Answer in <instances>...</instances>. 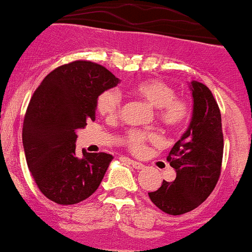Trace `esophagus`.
<instances>
[{
	"mask_svg": "<svg viewBox=\"0 0 252 252\" xmlns=\"http://www.w3.org/2000/svg\"><path fill=\"white\" fill-rule=\"evenodd\" d=\"M130 163L132 165V167H135L136 170H142V168H145V165L141 162H138V161H133V160H130Z\"/></svg>",
	"mask_w": 252,
	"mask_h": 252,
	"instance_id": "1",
	"label": "esophagus"
}]
</instances>
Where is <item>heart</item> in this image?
Returning <instances> with one entry per match:
<instances>
[{
  "instance_id": "obj_1",
  "label": "heart",
  "mask_w": 252,
  "mask_h": 252,
  "mask_svg": "<svg viewBox=\"0 0 252 252\" xmlns=\"http://www.w3.org/2000/svg\"><path fill=\"white\" fill-rule=\"evenodd\" d=\"M133 96L146 101L156 107V117L166 128L175 130L188 121L191 114L190 103L186 98L175 94L171 85L158 78L138 81L131 87ZM121 96L115 90H105L96 98V110L105 119L114 120L121 111ZM152 132L141 130H128L124 135V144L133 154H142L149 141L155 140Z\"/></svg>"
}]
</instances>
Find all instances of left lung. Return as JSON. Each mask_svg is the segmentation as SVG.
I'll list each match as a JSON object with an SVG mask.
<instances>
[{"mask_svg": "<svg viewBox=\"0 0 252 252\" xmlns=\"http://www.w3.org/2000/svg\"><path fill=\"white\" fill-rule=\"evenodd\" d=\"M192 120L188 131L167 156L176 171L172 182L163 180L151 201L168 215H182L202 204L214 191L221 175L223 133L221 112L214 94L201 82H191Z\"/></svg>", "mask_w": 252, "mask_h": 252, "instance_id": "1", "label": "left lung"}]
</instances>
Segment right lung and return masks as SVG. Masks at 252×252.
Returning <instances> with one entry per match:
<instances>
[{"instance_id":"1","label":"right lung","mask_w":252,"mask_h":252,"mask_svg":"<svg viewBox=\"0 0 252 252\" xmlns=\"http://www.w3.org/2000/svg\"><path fill=\"white\" fill-rule=\"evenodd\" d=\"M119 78L85 60L51 71L36 89L24 119L22 141L29 170L41 192L59 205H75L97 190L114 156H76L77 130L94 120L96 98Z\"/></svg>"}]
</instances>
